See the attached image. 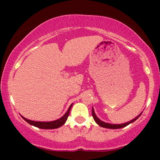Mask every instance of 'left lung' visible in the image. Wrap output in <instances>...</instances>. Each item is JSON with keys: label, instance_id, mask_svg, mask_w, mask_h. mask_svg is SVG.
Masks as SVG:
<instances>
[{"label": "left lung", "instance_id": "8db88e82", "mask_svg": "<svg viewBox=\"0 0 160 160\" xmlns=\"http://www.w3.org/2000/svg\"><path fill=\"white\" fill-rule=\"evenodd\" d=\"M92 117H93V119H94V120L95 121V122H96L97 124L98 125V126H102V127H104V128H113V129H116V128H123V127H126V126H128V124L132 123V122H133L134 121H135L137 120L138 118L139 117H140L141 114H139L138 117H135V119H133V120H132L131 121H128L127 122H125V123H122V124H111V123H108V122H104L103 121H102L100 120V119H98V117H97V116L95 115V111H94V109H93L92 108Z\"/></svg>", "mask_w": 160, "mask_h": 160}]
</instances>
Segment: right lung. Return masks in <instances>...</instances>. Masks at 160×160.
I'll return each instance as SVG.
<instances>
[{
    "instance_id": "right-lung-1",
    "label": "right lung",
    "mask_w": 160,
    "mask_h": 160,
    "mask_svg": "<svg viewBox=\"0 0 160 160\" xmlns=\"http://www.w3.org/2000/svg\"><path fill=\"white\" fill-rule=\"evenodd\" d=\"M72 104H71V105H70L68 110L67 112L64 114L63 117H62L61 118L58 119V120H56L51 121V122H38V121L28 120V119L22 117V116H21V117H22L24 120L26 121L28 123L32 125V126H35V127H38L40 128H44V129H53V128H57L61 127L62 126H63V125L65 123L66 120H67L68 119V117L70 113L71 108L72 107Z\"/></svg>"
}]
</instances>
